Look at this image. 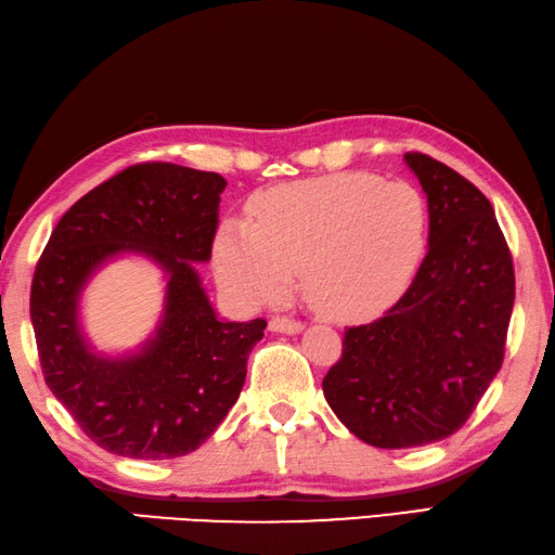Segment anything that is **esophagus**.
I'll return each mask as SVG.
<instances>
[{
  "label": "esophagus",
  "instance_id": "obj_1",
  "mask_svg": "<svg viewBox=\"0 0 555 555\" xmlns=\"http://www.w3.org/2000/svg\"><path fill=\"white\" fill-rule=\"evenodd\" d=\"M269 330L271 332H286V335H294V332L304 330V322L288 315H274L269 320Z\"/></svg>",
  "mask_w": 555,
  "mask_h": 555
}]
</instances>
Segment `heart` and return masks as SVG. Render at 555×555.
I'll return each mask as SVG.
<instances>
[{
    "label": "heart",
    "mask_w": 555,
    "mask_h": 555,
    "mask_svg": "<svg viewBox=\"0 0 555 555\" xmlns=\"http://www.w3.org/2000/svg\"><path fill=\"white\" fill-rule=\"evenodd\" d=\"M216 243L218 279L245 304L288 296L304 271L310 306L357 320L405 294L429 243V206L405 181L341 172L257 196Z\"/></svg>",
    "instance_id": "1"
}]
</instances>
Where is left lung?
I'll return each mask as SVG.
<instances>
[{
	"instance_id": "8db88e82",
	"label": "left lung",
	"mask_w": 555,
	"mask_h": 555,
	"mask_svg": "<svg viewBox=\"0 0 555 555\" xmlns=\"http://www.w3.org/2000/svg\"><path fill=\"white\" fill-rule=\"evenodd\" d=\"M429 206V249L405 294L369 325L347 327L322 378L351 435L378 449L459 431L505 359L515 267L495 210L444 163L405 155Z\"/></svg>"
}]
</instances>
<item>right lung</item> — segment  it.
Wrapping results in <instances>:
<instances>
[{
    "label": "right lung",
    "instance_id": "1",
    "mask_svg": "<svg viewBox=\"0 0 555 555\" xmlns=\"http://www.w3.org/2000/svg\"><path fill=\"white\" fill-rule=\"evenodd\" d=\"M225 179L172 163L126 167L60 218L31 284L43 378L79 429L128 459H177L214 435L243 390L267 320L220 322L191 261L210 259ZM135 248L170 271L168 308L143 356L102 360L76 327L83 279Z\"/></svg>",
    "mask_w": 555,
    "mask_h": 555
}]
</instances>
